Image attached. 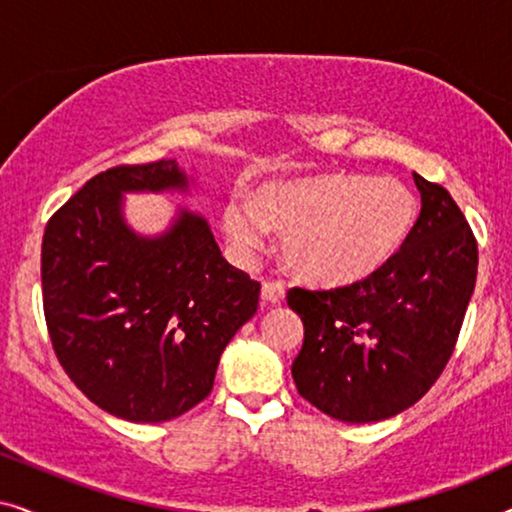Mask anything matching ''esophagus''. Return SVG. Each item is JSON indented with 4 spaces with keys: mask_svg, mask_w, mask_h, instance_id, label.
<instances>
[{
    "mask_svg": "<svg viewBox=\"0 0 512 512\" xmlns=\"http://www.w3.org/2000/svg\"><path fill=\"white\" fill-rule=\"evenodd\" d=\"M284 293H286V289L279 279H265L261 286V298L265 300V303L279 305L284 300Z\"/></svg>",
    "mask_w": 512,
    "mask_h": 512,
    "instance_id": "obj_1",
    "label": "esophagus"
}]
</instances>
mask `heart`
<instances>
[{"instance_id":"1","label":"heart","mask_w":512,"mask_h":512,"mask_svg":"<svg viewBox=\"0 0 512 512\" xmlns=\"http://www.w3.org/2000/svg\"><path fill=\"white\" fill-rule=\"evenodd\" d=\"M415 193L396 177L324 174L272 181L254 200L233 195L223 230L237 254L263 247L268 226L282 230V251L293 272L314 284L361 282L394 258L417 223Z\"/></svg>"}]
</instances>
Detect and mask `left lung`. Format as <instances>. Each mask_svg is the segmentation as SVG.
<instances>
[{
	"label": "left lung",
	"instance_id": "1",
	"mask_svg": "<svg viewBox=\"0 0 512 512\" xmlns=\"http://www.w3.org/2000/svg\"><path fill=\"white\" fill-rule=\"evenodd\" d=\"M422 212L408 242L361 282L286 293L303 319L298 394L328 417L380 422L415 405L457 345L478 277V242L440 184L412 174Z\"/></svg>",
	"mask_w": 512,
	"mask_h": 512
}]
</instances>
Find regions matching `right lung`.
Segmentation results:
<instances>
[{
  "instance_id": "1",
  "label": "right lung",
  "mask_w": 512,
  "mask_h": 512,
  "mask_svg": "<svg viewBox=\"0 0 512 512\" xmlns=\"http://www.w3.org/2000/svg\"><path fill=\"white\" fill-rule=\"evenodd\" d=\"M165 188H186L174 160L111 167L48 219L41 242L53 352L90 401L128 422H167L207 398L261 293L202 216L181 212L156 240L125 226L121 193Z\"/></svg>"
}]
</instances>
